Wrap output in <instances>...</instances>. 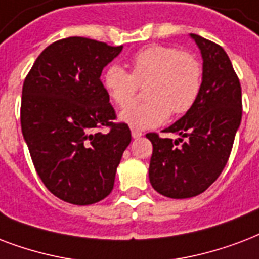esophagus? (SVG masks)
Masks as SVG:
<instances>
[{
    "instance_id": "obj_1",
    "label": "esophagus",
    "mask_w": 259,
    "mask_h": 259,
    "mask_svg": "<svg viewBox=\"0 0 259 259\" xmlns=\"http://www.w3.org/2000/svg\"><path fill=\"white\" fill-rule=\"evenodd\" d=\"M132 136H133V138H140L143 136V132L138 129H132Z\"/></svg>"
}]
</instances>
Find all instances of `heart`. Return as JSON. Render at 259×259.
Here are the masks:
<instances>
[{"label": "heart", "instance_id": "1", "mask_svg": "<svg viewBox=\"0 0 259 259\" xmlns=\"http://www.w3.org/2000/svg\"><path fill=\"white\" fill-rule=\"evenodd\" d=\"M202 64L190 51L155 45L137 51L132 58V72L112 65L104 73V88L114 103L128 107L140 88L147 87L148 102L122 111L121 119L137 129L163 125L169 114L183 115L200 96Z\"/></svg>", "mask_w": 259, "mask_h": 259}]
</instances>
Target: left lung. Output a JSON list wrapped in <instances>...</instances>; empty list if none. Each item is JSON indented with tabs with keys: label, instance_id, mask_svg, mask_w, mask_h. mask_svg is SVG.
Here are the masks:
<instances>
[{
	"label": "left lung",
	"instance_id": "1",
	"mask_svg": "<svg viewBox=\"0 0 259 259\" xmlns=\"http://www.w3.org/2000/svg\"><path fill=\"white\" fill-rule=\"evenodd\" d=\"M204 59L202 88L194 106L164 130L181 138L148 133L153 145L149 181L169 198L204 193L226 167L242 119V88L222 46L190 33ZM187 138L186 142L183 140Z\"/></svg>",
	"mask_w": 259,
	"mask_h": 259
}]
</instances>
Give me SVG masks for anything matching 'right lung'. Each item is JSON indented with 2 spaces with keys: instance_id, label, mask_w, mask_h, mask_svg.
<instances>
[{
  "instance_id": "add662e5",
  "label": "right lung",
  "mask_w": 259,
  "mask_h": 259,
  "mask_svg": "<svg viewBox=\"0 0 259 259\" xmlns=\"http://www.w3.org/2000/svg\"><path fill=\"white\" fill-rule=\"evenodd\" d=\"M122 46L70 36L47 46L23 84L20 121L33 167L59 200L91 205L114 187L132 141L100 80ZM108 127L109 133L94 130Z\"/></svg>"
}]
</instances>
